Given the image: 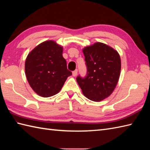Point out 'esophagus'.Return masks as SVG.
<instances>
[{"label": "esophagus", "instance_id": "1", "mask_svg": "<svg viewBox=\"0 0 150 150\" xmlns=\"http://www.w3.org/2000/svg\"><path fill=\"white\" fill-rule=\"evenodd\" d=\"M77 73H78V70L77 69H75V71H73L72 72V75H73V77H75V76H77Z\"/></svg>", "mask_w": 150, "mask_h": 150}]
</instances>
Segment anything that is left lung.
<instances>
[{
  "mask_svg": "<svg viewBox=\"0 0 150 150\" xmlns=\"http://www.w3.org/2000/svg\"><path fill=\"white\" fill-rule=\"evenodd\" d=\"M87 66L85 78L77 77L82 93L91 100L99 102L113 93L119 81L121 60L117 51L102 42L82 50Z\"/></svg>",
  "mask_w": 150,
  "mask_h": 150,
  "instance_id": "1",
  "label": "left lung"
}]
</instances>
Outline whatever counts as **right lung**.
I'll return each mask as SVG.
<instances>
[{
    "label": "right lung",
    "instance_id": "add662e5",
    "mask_svg": "<svg viewBox=\"0 0 150 150\" xmlns=\"http://www.w3.org/2000/svg\"><path fill=\"white\" fill-rule=\"evenodd\" d=\"M63 47L54 40L40 43L28 54L25 73L33 90L42 97L57 94L71 72L62 56Z\"/></svg>",
    "mask_w": 150,
    "mask_h": 150
}]
</instances>
